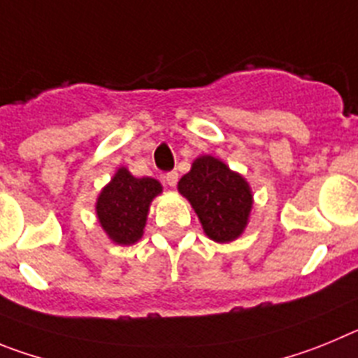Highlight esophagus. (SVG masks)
Segmentation results:
<instances>
[{
    "instance_id": "obj_1",
    "label": "esophagus",
    "mask_w": 358,
    "mask_h": 358,
    "mask_svg": "<svg viewBox=\"0 0 358 358\" xmlns=\"http://www.w3.org/2000/svg\"><path fill=\"white\" fill-rule=\"evenodd\" d=\"M164 180H166V183L169 187H175L176 183H178V173L176 171H171V173H167L166 176H164Z\"/></svg>"
}]
</instances>
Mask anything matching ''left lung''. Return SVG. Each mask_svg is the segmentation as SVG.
Masks as SVG:
<instances>
[{"mask_svg":"<svg viewBox=\"0 0 358 358\" xmlns=\"http://www.w3.org/2000/svg\"><path fill=\"white\" fill-rule=\"evenodd\" d=\"M178 192L189 199L203 231L215 243H230L244 231L253 207L250 183L212 155H201L178 182Z\"/></svg>","mask_w":358,"mask_h":358,"instance_id":"8db88e82","label":"left lung"}]
</instances>
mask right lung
<instances>
[{
  "label": "right lung",
  "mask_w": 358,
  "mask_h": 358,
  "mask_svg": "<svg viewBox=\"0 0 358 358\" xmlns=\"http://www.w3.org/2000/svg\"><path fill=\"white\" fill-rule=\"evenodd\" d=\"M160 192L162 185L155 178H135L127 167H119L96 201V215L105 234L121 246L137 243L144 234L151 201Z\"/></svg>",
  "instance_id": "1"
}]
</instances>
